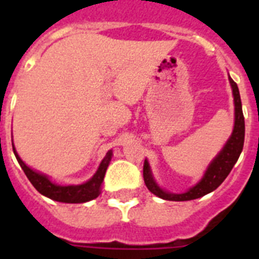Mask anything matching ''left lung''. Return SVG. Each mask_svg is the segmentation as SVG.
<instances>
[{"mask_svg":"<svg viewBox=\"0 0 259 259\" xmlns=\"http://www.w3.org/2000/svg\"><path fill=\"white\" fill-rule=\"evenodd\" d=\"M228 80H230L231 88H232V96H233V104H235V123H233V130L231 134L230 139L227 143L224 144L221 152L215 155V158L210 162L207 166L206 171L201 178L200 182L196 185H193L192 188H189L187 192L183 193H172L166 189L161 188L158 183L155 182L154 176H153L152 168L145 159L144 162V182L148 187L150 192L155 196H158L162 200L167 201H191L200 198L205 194L210 193V192L215 191L219 185L224 182V179L227 178L228 174L231 172L232 167L239 159L240 154L242 152V146H244V137H245V122H244V114H242V106H241V98H240L239 88L237 84L231 79L228 75Z\"/></svg>","mask_w":259,"mask_h":259,"instance_id":"left-lung-1","label":"left lung"}]
</instances>
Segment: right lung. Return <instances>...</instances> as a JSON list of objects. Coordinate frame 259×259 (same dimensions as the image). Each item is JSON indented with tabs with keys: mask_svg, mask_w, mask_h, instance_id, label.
<instances>
[{
	"mask_svg": "<svg viewBox=\"0 0 259 259\" xmlns=\"http://www.w3.org/2000/svg\"><path fill=\"white\" fill-rule=\"evenodd\" d=\"M13 150L15 157H17L18 163L20 164V167L23 168L29 182L32 183V185L45 197L65 203H83L98 197L100 193H101V185L102 182H104L105 174H106L107 167H109L111 157H113V150H109L101 161V163H100V166H98L96 174L88 182L77 185H59L53 183L49 176L45 175V174L38 172V171L27 166L22 161V158L19 157L17 150H15L14 143Z\"/></svg>",
	"mask_w": 259,
	"mask_h": 259,
	"instance_id": "1",
	"label": "right lung"
}]
</instances>
